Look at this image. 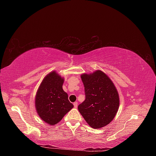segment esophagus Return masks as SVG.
Instances as JSON below:
<instances>
[{"instance_id": "esophagus-1", "label": "esophagus", "mask_w": 156, "mask_h": 156, "mask_svg": "<svg viewBox=\"0 0 156 156\" xmlns=\"http://www.w3.org/2000/svg\"><path fill=\"white\" fill-rule=\"evenodd\" d=\"M78 104L77 102H74V106L75 108H77V107H78Z\"/></svg>"}]
</instances>
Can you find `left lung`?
Wrapping results in <instances>:
<instances>
[{
	"label": "left lung",
	"mask_w": 156,
	"mask_h": 156,
	"mask_svg": "<svg viewBox=\"0 0 156 156\" xmlns=\"http://www.w3.org/2000/svg\"><path fill=\"white\" fill-rule=\"evenodd\" d=\"M81 79L86 98L78 105V111L91 127H104L113 120L118 111L119 96L117 88L101 70L82 74Z\"/></svg>",
	"instance_id": "1"
}]
</instances>
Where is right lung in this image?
I'll return each mask as SVG.
<instances>
[{"mask_svg": "<svg viewBox=\"0 0 156 156\" xmlns=\"http://www.w3.org/2000/svg\"><path fill=\"white\" fill-rule=\"evenodd\" d=\"M64 82V78L52 71L45 76L35 95V109L39 117L50 125L58 123L74 107L63 90Z\"/></svg>", "mask_w": 156, "mask_h": 156, "instance_id": "right-lung-1", "label": "right lung"}]
</instances>
